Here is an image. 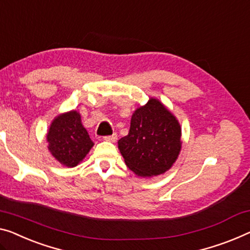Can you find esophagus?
<instances>
[{
    "mask_svg": "<svg viewBox=\"0 0 250 250\" xmlns=\"http://www.w3.org/2000/svg\"><path fill=\"white\" fill-rule=\"evenodd\" d=\"M103 139L105 141H111V143H114V141H117V139H118V135L117 133H113V135H111V136H104Z\"/></svg>",
    "mask_w": 250,
    "mask_h": 250,
    "instance_id": "esophagus-1",
    "label": "esophagus"
}]
</instances>
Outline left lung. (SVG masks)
Segmentation results:
<instances>
[{"label": "left lung", "mask_w": 250, "mask_h": 250, "mask_svg": "<svg viewBox=\"0 0 250 250\" xmlns=\"http://www.w3.org/2000/svg\"><path fill=\"white\" fill-rule=\"evenodd\" d=\"M181 144L180 124L155 99L135 111L129 133L118 143L125 165L139 176H157L168 170Z\"/></svg>", "instance_id": "1"}]
</instances>
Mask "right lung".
Listing matches in <instances>:
<instances>
[{"mask_svg": "<svg viewBox=\"0 0 250 250\" xmlns=\"http://www.w3.org/2000/svg\"><path fill=\"white\" fill-rule=\"evenodd\" d=\"M47 140L54 157L68 167L76 166L93 147V141L76 111L56 118L50 125Z\"/></svg>", "mask_w": 250, "mask_h": 250, "instance_id": "add662e5", "label": "right lung"}]
</instances>
